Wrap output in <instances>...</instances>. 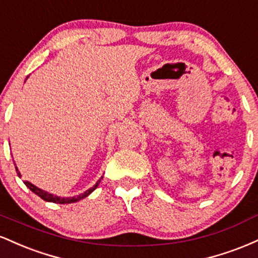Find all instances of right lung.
<instances>
[{"mask_svg":"<svg viewBox=\"0 0 258 258\" xmlns=\"http://www.w3.org/2000/svg\"><path fill=\"white\" fill-rule=\"evenodd\" d=\"M16 168H17V167H16ZM17 173H18V176L20 177V172H19V171H18V168H17ZM99 183H100V179L98 180V182L96 183V184L92 186V188L88 189V190H86L85 193L78 195V197H73V198H60V197H55V195L47 193V191L42 190V189L37 188L36 185L31 184V183L28 182V180H24V184H25L26 186H28L29 189H30L32 193H35L36 195H38V197H40L41 199H43L44 201H48V203H55V204H72V203H76V201L84 199V198L88 197V195H90V194L92 193V191H93L94 189H96L97 186H98Z\"/></svg>","mask_w":258,"mask_h":258,"instance_id":"right-lung-1","label":"right lung"}]
</instances>
